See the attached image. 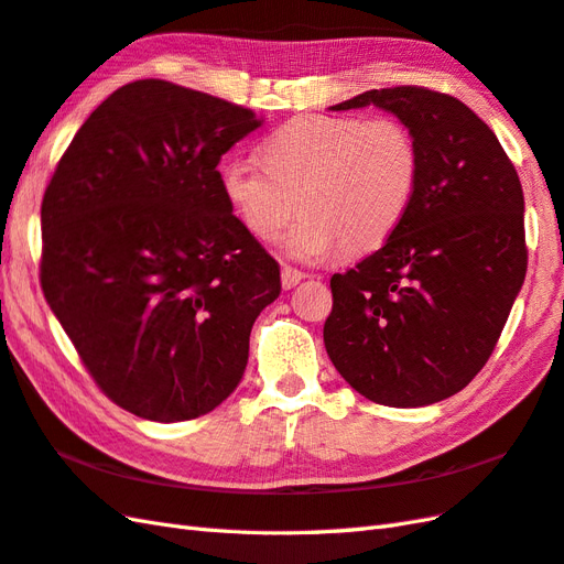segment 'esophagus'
<instances>
[{
  "mask_svg": "<svg viewBox=\"0 0 564 564\" xmlns=\"http://www.w3.org/2000/svg\"><path fill=\"white\" fill-rule=\"evenodd\" d=\"M304 278H306L304 272H299L294 268H282V286H284V290H294V286Z\"/></svg>",
  "mask_w": 564,
  "mask_h": 564,
  "instance_id": "34e87169",
  "label": "esophagus"
}]
</instances>
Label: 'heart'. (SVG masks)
I'll return each mask as SVG.
<instances>
[{"mask_svg": "<svg viewBox=\"0 0 564 564\" xmlns=\"http://www.w3.org/2000/svg\"><path fill=\"white\" fill-rule=\"evenodd\" d=\"M260 160L263 167L227 162L219 188L260 241L301 213L282 239V253L296 263H321L337 249H380L402 225L421 170L414 135L390 117H296L268 135Z\"/></svg>", "mask_w": 564, "mask_h": 564, "instance_id": "heart-1", "label": "heart"}]
</instances>
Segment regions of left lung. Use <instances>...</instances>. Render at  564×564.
<instances>
[{
    "mask_svg": "<svg viewBox=\"0 0 564 564\" xmlns=\"http://www.w3.org/2000/svg\"><path fill=\"white\" fill-rule=\"evenodd\" d=\"M419 148L414 200L394 235L337 272L323 339L366 400L429 406L464 390L498 345L527 278L524 194L498 135L462 100L416 86L366 90Z\"/></svg>",
    "mask_w": 564,
    "mask_h": 564,
    "instance_id": "left-lung-1",
    "label": "left lung"
}]
</instances>
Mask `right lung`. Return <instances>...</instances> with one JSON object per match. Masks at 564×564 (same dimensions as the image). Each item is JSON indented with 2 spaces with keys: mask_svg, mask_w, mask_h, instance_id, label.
Here are the masks:
<instances>
[{
  "mask_svg": "<svg viewBox=\"0 0 564 564\" xmlns=\"http://www.w3.org/2000/svg\"><path fill=\"white\" fill-rule=\"evenodd\" d=\"M263 119L145 78L95 109L45 191L40 282L100 390L174 423L237 390L280 265L231 215L217 164Z\"/></svg>",
  "mask_w": 564,
  "mask_h": 564,
  "instance_id": "right-lung-1",
  "label": "right lung"
}]
</instances>
